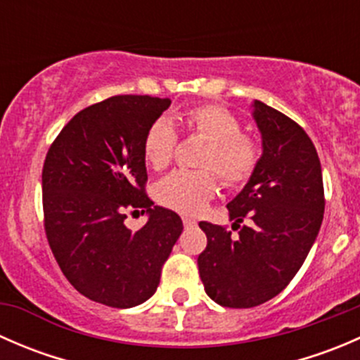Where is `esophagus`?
Listing matches in <instances>:
<instances>
[{
  "instance_id": "1",
  "label": "esophagus",
  "mask_w": 360,
  "mask_h": 360,
  "mask_svg": "<svg viewBox=\"0 0 360 360\" xmlns=\"http://www.w3.org/2000/svg\"><path fill=\"white\" fill-rule=\"evenodd\" d=\"M183 224H184V228H193V226H197V221L191 219V217H183Z\"/></svg>"
}]
</instances>
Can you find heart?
Returning <instances> with one entry per match:
<instances>
[{
  "instance_id": "1",
  "label": "heart",
  "mask_w": 360,
  "mask_h": 360,
  "mask_svg": "<svg viewBox=\"0 0 360 360\" xmlns=\"http://www.w3.org/2000/svg\"><path fill=\"white\" fill-rule=\"evenodd\" d=\"M190 136L207 141L200 165L203 170H176L157 188L162 205L186 216L198 214L217 190V172L226 188L245 184L256 172L261 146L250 134L242 132V123L230 110L219 104H198L177 115ZM177 132L169 120L158 118L148 127L143 141V155L148 165L162 170L172 162L177 150ZM209 168H212L209 171Z\"/></svg>"
}]
</instances>
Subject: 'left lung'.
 <instances>
[{
	"label": "left lung",
	"mask_w": 360,
	"mask_h": 360,
	"mask_svg": "<svg viewBox=\"0 0 360 360\" xmlns=\"http://www.w3.org/2000/svg\"><path fill=\"white\" fill-rule=\"evenodd\" d=\"M263 157L244 190L228 203L235 221H202L207 248L198 271L210 300L228 308H252L281 294L307 259L324 217V183L308 134L284 112L254 101ZM248 219L249 225L241 223Z\"/></svg>",
	"instance_id": "1"
}]
</instances>
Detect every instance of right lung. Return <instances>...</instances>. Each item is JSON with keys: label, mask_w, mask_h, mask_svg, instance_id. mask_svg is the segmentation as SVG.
<instances>
[{"label": "right lung", "mask_w": 360, "mask_h": 360, "mask_svg": "<svg viewBox=\"0 0 360 360\" xmlns=\"http://www.w3.org/2000/svg\"><path fill=\"white\" fill-rule=\"evenodd\" d=\"M170 106L151 96H112L66 123L43 163V221L53 257L72 288L112 308L144 303L183 231L174 210L146 195L143 141ZM150 214L137 232L122 221Z\"/></svg>", "instance_id": "add662e5"}]
</instances>
